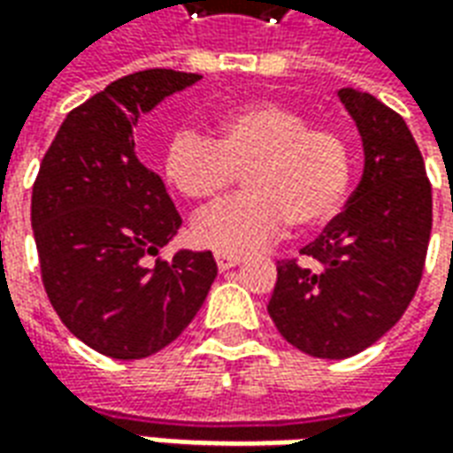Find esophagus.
I'll use <instances>...</instances> for the list:
<instances>
[{"instance_id":"34e87169","label":"esophagus","mask_w":453,"mask_h":453,"mask_svg":"<svg viewBox=\"0 0 453 453\" xmlns=\"http://www.w3.org/2000/svg\"><path fill=\"white\" fill-rule=\"evenodd\" d=\"M240 262H242V259H240L237 255H223V252H218V255H216V265H218V269H220V272H227V269H233V266H237Z\"/></svg>"}]
</instances>
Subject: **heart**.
<instances>
[{"label": "heart", "mask_w": 453, "mask_h": 453, "mask_svg": "<svg viewBox=\"0 0 453 453\" xmlns=\"http://www.w3.org/2000/svg\"><path fill=\"white\" fill-rule=\"evenodd\" d=\"M237 172L245 194L203 211L191 226L196 245L223 255L272 245L288 223L298 230L330 223L349 188V148L294 106L259 99L223 113L216 140L177 130L162 155V177L188 201H213Z\"/></svg>", "instance_id": "1"}]
</instances>
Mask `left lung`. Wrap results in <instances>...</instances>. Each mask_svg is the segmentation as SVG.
Segmentation results:
<instances>
[{"label": "left lung", "instance_id": "obj_1", "mask_svg": "<svg viewBox=\"0 0 453 453\" xmlns=\"http://www.w3.org/2000/svg\"><path fill=\"white\" fill-rule=\"evenodd\" d=\"M340 102L357 123L364 174L347 208L296 259L279 262L266 311L288 344L347 359L380 340L412 301L432 230V187L405 120L359 89Z\"/></svg>", "mask_w": 453, "mask_h": 453}]
</instances>
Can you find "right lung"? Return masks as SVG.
<instances>
[{"instance_id":"right-lung-1","label":"right lung","mask_w":453,"mask_h":453,"mask_svg":"<svg viewBox=\"0 0 453 453\" xmlns=\"http://www.w3.org/2000/svg\"><path fill=\"white\" fill-rule=\"evenodd\" d=\"M201 74L142 70L67 113L45 152L31 226L45 294L65 327L111 359H145L184 333L218 274L211 252L179 250L148 266L181 218L133 130Z\"/></svg>"}]
</instances>
